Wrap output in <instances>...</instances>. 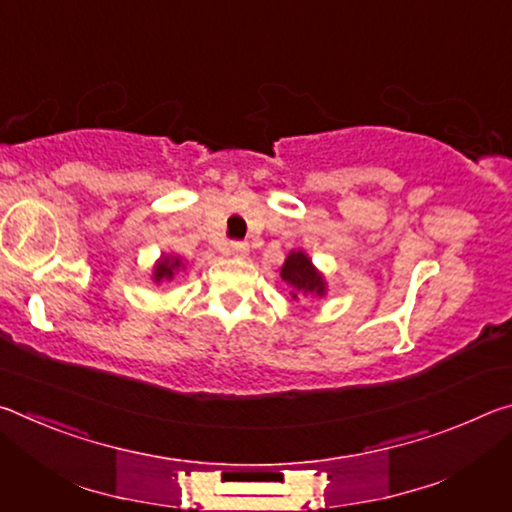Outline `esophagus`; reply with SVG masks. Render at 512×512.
I'll return each mask as SVG.
<instances>
[{"label":"esophagus","mask_w":512,"mask_h":512,"mask_svg":"<svg viewBox=\"0 0 512 512\" xmlns=\"http://www.w3.org/2000/svg\"><path fill=\"white\" fill-rule=\"evenodd\" d=\"M228 253H230L232 257L244 259V257L248 255V244H244V241H232V244L228 246Z\"/></svg>","instance_id":"1"}]
</instances>
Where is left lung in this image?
I'll return each mask as SVG.
<instances>
[{"instance_id": "8db88e82", "label": "left lung", "mask_w": 512, "mask_h": 512, "mask_svg": "<svg viewBox=\"0 0 512 512\" xmlns=\"http://www.w3.org/2000/svg\"><path fill=\"white\" fill-rule=\"evenodd\" d=\"M280 277L287 284L289 296L296 302L320 300L327 296L325 275L318 271L305 250H291L280 268Z\"/></svg>"}]
</instances>
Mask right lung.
<instances>
[{
    "label": "right lung",
    "instance_id": "add662e5",
    "mask_svg": "<svg viewBox=\"0 0 512 512\" xmlns=\"http://www.w3.org/2000/svg\"><path fill=\"white\" fill-rule=\"evenodd\" d=\"M180 271H185V262L183 257L176 253H162L158 262L151 268V282L153 284H162V282H171Z\"/></svg>",
    "mask_w": 512,
    "mask_h": 512
}]
</instances>
